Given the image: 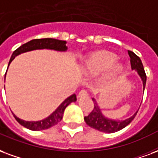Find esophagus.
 <instances>
[{
  "label": "esophagus",
  "mask_w": 158,
  "mask_h": 158,
  "mask_svg": "<svg viewBox=\"0 0 158 158\" xmlns=\"http://www.w3.org/2000/svg\"><path fill=\"white\" fill-rule=\"evenodd\" d=\"M88 95V92L85 89H82L81 91H79V94H78V97L80 98V97H85V96H87Z\"/></svg>",
  "instance_id": "obj_1"
}]
</instances>
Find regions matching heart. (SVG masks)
<instances>
[{"mask_svg": "<svg viewBox=\"0 0 158 158\" xmlns=\"http://www.w3.org/2000/svg\"><path fill=\"white\" fill-rule=\"evenodd\" d=\"M116 60L117 57L112 52L107 51L97 52L92 54L85 62V69L89 73H98L112 66L110 73L112 74L117 73L121 72L122 66L120 64L114 65Z\"/></svg>", "mask_w": 158, "mask_h": 158, "instance_id": "1", "label": "heart"}]
</instances>
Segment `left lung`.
Wrapping results in <instances>:
<instances>
[{
	"mask_svg": "<svg viewBox=\"0 0 158 158\" xmlns=\"http://www.w3.org/2000/svg\"><path fill=\"white\" fill-rule=\"evenodd\" d=\"M128 54L131 58V69H135L138 73L141 80H142L143 91H144L146 82H147V75L145 73L144 68H143V65L141 63V58H139L137 55H135V53L131 51H128ZM92 100L94 101V109L89 113V115L85 116V121L89 127H92L95 130H98L100 131H102V132L113 133L123 129L133 121V119L135 117V115L137 114V111H136L132 116H131L130 118H128L127 120H124V121H115V120L108 119V118L105 117L103 115L96 100H94V98Z\"/></svg>",
	"mask_w": 158,
	"mask_h": 158,
	"instance_id": "obj_1",
	"label": "left lung"
}]
</instances>
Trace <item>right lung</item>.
<instances>
[{"instance_id": "obj_1", "label": "right lung", "mask_w": 158, "mask_h": 158, "mask_svg": "<svg viewBox=\"0 0 158 158\" xmlns=\"http://www.w3.org/2000/svg\"><path fill=\"white\" fill-rule=\"evenodd\" d=\"M43 48H47V49H53L56 51H66L68 49L67 46H66V41L58 40V39H54V38H40V39H33L27 42V43H24L22 46H20L17 49H16L12 53V55L10 57V61L8 64H10V62L13 60L15 57L19 55L23 52H28V51H32V50L36 49H43ZM6 77V74H5ZM77 98H76L75 94H72L71 96L67 98L64 100V102L62 103L60 106H58V108L56 109L55 111H53L48 117L43 119L42 121H26L23 120H21L16 115H14V117L17 120V122L21 124L26 128H27L31 131H42V130L48 129L50 127L55 126L58 122H60L61 120L63 119V115L65 108L67 107L70 103L75 102Z\"/></svg>"}]
</instances>
